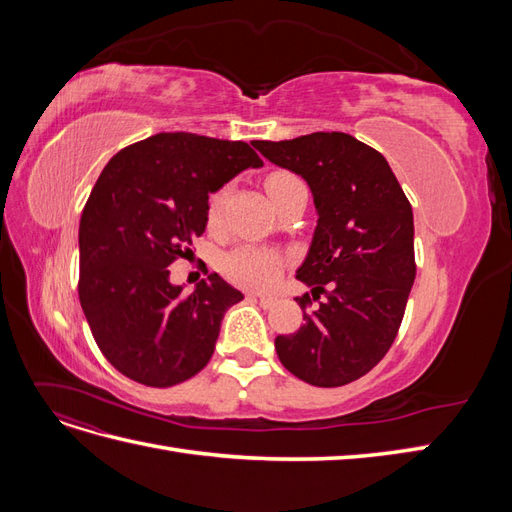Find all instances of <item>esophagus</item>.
Returning <instances> with one entry per match:
<instances>
[{
    "mask_svg": "<svg viewBox=\"0 0 512 512\" xmlns=\"http://www.w3.org/2000/svg\"><path fill=\"white\" fill-rule=\"evenodd\" d=\"M250 299L258 301L265 309H269V307H273L277 303V299L271 297V294H250Z\"/></svg>",
    "mask_w": 512,
    "mask_h": 512,
    "instance_id": "34e87169",
    "label": "esophagus"
}]
</instances>
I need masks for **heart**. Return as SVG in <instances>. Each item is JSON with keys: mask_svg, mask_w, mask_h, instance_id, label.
<instances>
[{"mask_svg": "<svg viewBox=\"0 0 512 512\" xmlns=\"http://www.w3.org/2000/svg\"><path fill=\"white\" fill-rule=\"evenodd\" d=\"M299 181L290 173H271L265 181V188L269 196L273 198L275 192L284 188V185ZM226 203V190H220L211 194L209 205H207V222L209 226H215L222 218V209ZM284 269V256L271 250V247H260V245H241L237 250L224 256L222 260V271L232 284L243 286V288H254V290H265L269 288L277 275Z\"/></svg>", "mask_w": 512, "mask_h": 512, "instance_id": "obj_1", "label": "heart"}]
</instances>
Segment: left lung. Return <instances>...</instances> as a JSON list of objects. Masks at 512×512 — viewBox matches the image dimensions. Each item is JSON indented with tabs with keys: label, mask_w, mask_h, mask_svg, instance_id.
Wrapping results in <instances>:
<instances>
[{
	"label": "left lung",
	"mask_w": 512,
	"mask_h": 512,
	"mask_svg": "<svg viewBox=\"0 0 512 512\" xmlns=\"http://www.w3.org/2000/svg\"><path fill=\"white\" fill-rule=\"evenodd\" d=\"M269 162L301 175L318 224L297 280L303 324L277 335L282 365L314 386H344L374 369L395 342L414 284V218L382 153L344 132L256 141Z\"/></svg>",
	"instance_id": "8db88e82"
}]
</instances>
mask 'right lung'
<instances>
[{
    "instance_id": "obj_1",
    "label": "right lung",
    "mask_w": 512,
    "mask_h": 512,
    "mask_svg": "<svg viewBox=\"0 0 512 512\" xmlns=\"http://www.w3.org/2000/svg\"><path fill=\"white\" fill-rule=\"evenodd\" d=\"M260 166L243 141L190 132L153 134L104 166L81 215L79 299L123 376L164 389L209 363L226 309L243 294L218 273L185 292L168 267L205 232L209 194Z\"/></svg>"
}]
</instances>
